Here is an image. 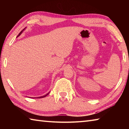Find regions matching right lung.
<instances>
[{"label":"right lung","mask_w":129,"mask_h":129,"mask_svg":"<svg viewBox=\"0 0 129 129\" xmlns=\"http://www.w3.org/2000/svg\"><path fill=\"white\" fill-rule=\"evenodd\" d=\"M24 29H25V28H24V29H23L22 30H21V32H20V33H19V34L18 35V36H17V37H18V36H19V35H20V34H21V33H22V32H23V30H24ZM49 92L48 93H47V94H45V95H43V96H41V97H38V99H39V98H43V97H46V96H47V95H48V94H49Z\"/></svg>","instance_id":"obj_1"}]
</instances>
